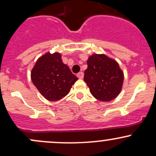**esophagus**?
<instances>
[{"label": "esophagus", "instance_id": "esophagus-1", "mask_svg": "<svg viewBox=\"0 0 156 156\" xmlns=\"http://www.w3.org/2000/svg\"><path fill=\"white\" fill-rule=\"evenodd\" d=\"M77 77H78V78H80V79H82V78H83V73H82V72L78 73V74H77Z\"/></svg>", "mask_w": 156, "mask_h": 156}]
</instances>
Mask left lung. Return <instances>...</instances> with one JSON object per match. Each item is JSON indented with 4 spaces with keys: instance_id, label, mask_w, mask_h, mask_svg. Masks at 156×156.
Segmentation results:
<instances>
[{
    "instance_id": "obj_1",
    "label": "left lung",
    "mask_w": 156,
    "mask_h": 156,
    "mask_svg": "<svg viewBox=\"0 0 156 156\" xmlns=\"http://www.w3.org/2000/svg\"><path fill=\"white\" fill-rule=\"evenodd\" d=\"M83 80L91 94L101 101H110L122 88L124 73L115 61L105 55L94 54L87 60Z\"/></svg>"
}]
</instances>
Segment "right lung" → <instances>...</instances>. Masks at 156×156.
<instances>
[{
	"label": "right lung",
	"mask_w": 156,
	"mask_h": 156,
	"mask_svg": "<svg viewBox=\"0 0 156 156\" xmlns=\"http://www.w3.org/2000/svg\"><path fill=\"white\" fill-rule=\"evenodd\" d=\"M31 78L41 94L50 101L66 96L78 80L62 62L58 52H47L39 58L32 70Z\"/></svg>",
	"instance_id": "1"
}]
</instances>
